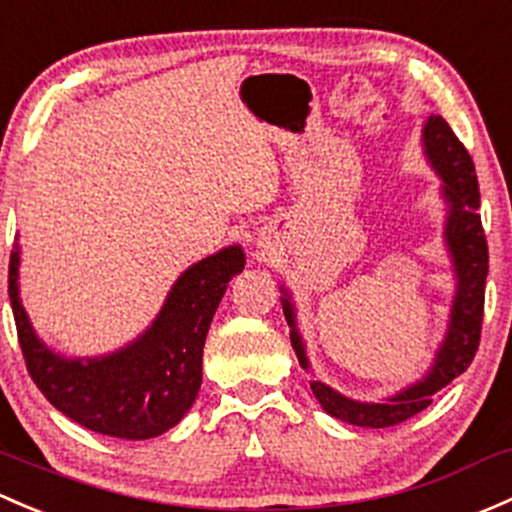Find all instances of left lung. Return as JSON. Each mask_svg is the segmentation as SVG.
<instances>
[{"label":"left lung","instance_id":"8db88e82","mask_svg":"<svg viewBox=\"0 0 512 512\" xmlns=\"http://www.w3.org/2000/svg\"><path fill=\"white\" fill-rule=\"evenodd\" d=\"M422 152L427 157L434 174L441 179L439 196L446 206L444 220V247L449 252L451 270H454V299L449 309V324L441 338L432 365L419 380H414L395 395H387L383 400L365 402L341 395L338 390L314 378L306 343L301 338L297 324V306H294L289 289L279 287L282 292L284 316H287L289 338L297 353L299 365L311 373V390L321 402L324 412L355 427L383 429L400 424L405 419L422 412L432 405V395L446 387L454 378H459L471 365L473 355L481 341V321H483V297H486V274H488V245L483 235L481 215V193H478V179L473 161L464 144L456 139L451 127L441 115H429L422 127Z\"/></svg>","mask_w":512,"mask_h":512}]
</instances>
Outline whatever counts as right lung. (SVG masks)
I'll use <instances>...</instances> for the list:
<instances>
[{"mask_svg":"<svg viewBox=\"0 0 512 512\" xmlns=\"http://www.w3.org/2000/svg\"><path fill=\"white\" fill-rule=\"evenodd\" d=\"M21 247L9 260V299L21 351L46 400L98 434L152 439L169 432L196 402L203 346L228 282L245 270V252L228 245L179 274L154 321L127 346L102 355H63L34 331L19 297Z\"/></svg>","mask_w":512,"mask_h":512,"instance_id":"add662e5","label":"right lung"}]
</instances>
